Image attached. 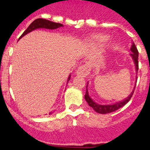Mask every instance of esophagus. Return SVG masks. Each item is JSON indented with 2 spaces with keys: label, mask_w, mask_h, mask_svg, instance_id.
Returning <instances> with one entry per match:
<instances>
[{
  "label": "esophagus",
  "mask_w": 150,
  "mask_h": 150,
  "mask_svg": "<svg viewBox=\"0 0 150 150\" xmlns=\"http://www.w3.org/2000/svg\"><path fill=\"white\" fill-rule=\"evenodd\" d=\"M90 67L88 66V64H84V65H82L78 68L77 71H76V74L77 75L80 76H83V77H86L90 73Z\"/></svg>",
  "instance_id": "esophagus-1"
}]
</instances>
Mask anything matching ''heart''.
<instances>
[{"label": "heart", "instance_id": "heart-1", "mask_svg": "<svg viewBox=\"0 0 150 150\" xmlns=\"http://www.w3.org/2000/svg\"><path fill=\"white\" fill-rule=\"evenodd\" d=\"M96 40L98 41H99V42H104V41H105L107 40V38H104V37H98L96 38Z\"/></svg>", "mask_w": 150, "mask_h": 150}]
</instances>
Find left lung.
<instances>
[{"mask_svg": "<svg viewBox=\"0 0 150 150\" xmlns=\"http://www.w3.org/2000/svg\"><path fill=\"white\" fill-rule=\"evenodd\" d=\"M131 51L132 52L131 54V56L132 57V59H133L134 62L136 71L137 73V71H138V51H137V47H136V46H135V44L134 43H132V46L131 47ZM133 93L134 90L127 98L122 100V101L116 103L114 104H110V105H100V104H96L95 101H93V100L88 95V89H86V95H85V99H86V100L87 103L88 104V105L91 107H92L95 112H98V113H101V114H106V113H110V112H114V111L117 110L118 109H120L122 107H123L125 104H126L130 100L131 98L132 97Z\"/></svg>", "mask_w": 150, "mask_h": 150, "instance_id": "1", "label": "left lung"}]
</instances>
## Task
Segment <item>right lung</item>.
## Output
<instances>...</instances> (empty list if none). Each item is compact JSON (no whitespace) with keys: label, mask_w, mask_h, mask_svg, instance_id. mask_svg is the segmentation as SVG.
<instances>
[{"label":"right lung","mask_w":150,"mask_h":150,"mask_svg":"<svg viewBox=\"0 0 150 150\" xmlns=\"http://www.w3.org/2000/svg\"><path fill=\"white\" fill-rule=\"evenodd\" d=\"M63 25L60 23H56V22H51V21H49V20H46V19H44V18H37L32 23L30 24V25L28 26L27 29H26L25 31H24L23 34L21 35V37L19 38H22V37H24L25 35H26L28 33L31 32L32 30H35V29H38V28H46V29H56V28H59L62 27ZM71 79V75L69 76L68 79H67V82L70 80ZM50 114H52V112H50Z\"/></svg>","instance_id":"right-lung-1"}]
</instances>
